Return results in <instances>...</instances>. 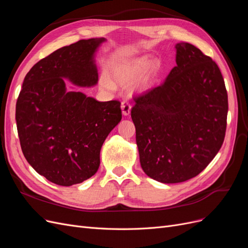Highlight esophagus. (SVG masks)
<instances>
[{
	"label": "esophagus",
	"instance_id": "esophagus-1",
	"mask_svg": "<svg viewBox=\"0 0 248 248\" xmlns=\"http://www.w3.org/2000/svg\"><path fill=\"white\" fill-rule=\"evenodd\" d=\"M121 108H122V113L124 116H128L130 114V110H131V105L129 101L127 100H123L122 104H121Z\"/></svg>",
	"mask_w": 248,
	"mask_h": 248
}]
</instances>
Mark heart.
<instances>
[{"label":"heart","instance_id":"obj_1","mask_svg":"<svg viewBox=\"0 0 248 248\" xmlns=\"http://www.w3.org/2000/svg\"><path fill=\"white\" fill-rule=\"evenodd\" d=\"M158 69V63L156 62H150L147 56L122 61L110 66V75L113 80L110 79L108 74L104 73L100 76L99 84L106 90H115V82L121 86H127L139 78L136 81V87L142 89L148 87L153 77L157 74Z\"/></svg>","mask_w":248,"mask_h":248}]
</instances>
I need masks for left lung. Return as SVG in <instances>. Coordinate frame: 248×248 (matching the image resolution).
Masks as SVG:
<instances>
[{
  "label": "left lung",
  "mask_w": 248,
  "mask_h": 248,
  "mask_svg": "<svg viewBox=\"0 0 248 248\" xmlns=\"http://www.w3.org/2000/svg\"><path fill=\"white\" fill-rule=\"evenodd\" d=\"M176 66L163 84L134 96L141 168L164 184L198 175L225 140L228 93L217 64L189 43H178Z\"/></svg>",
  "instance_id": "obj_1"
}]
</instances>
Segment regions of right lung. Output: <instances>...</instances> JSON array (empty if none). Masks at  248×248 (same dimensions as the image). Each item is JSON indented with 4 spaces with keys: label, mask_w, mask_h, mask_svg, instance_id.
Here are the masks:
<instances>
[{
    "label": "right lung",
    "mask_w": 248,
    "mask_h": 248,
    "mask_svg": "<svg viewBox=\"0 0 248 248\" xmlns=\"http://www.w3.org/2000/svg\"><path fill=\"white\" fill-rule=\"evenodd\" d=\"M105 39L80 40L41 59L25 76L16 101L23 155L49 182L70 186L94 175L105 140L121 121V102L97 101L65 91L63 78L93 86L98 74L93 53Z\"/></svg>",
    "instance_id": "add662e5"
}]
</instances>
